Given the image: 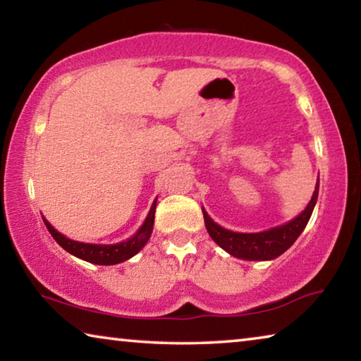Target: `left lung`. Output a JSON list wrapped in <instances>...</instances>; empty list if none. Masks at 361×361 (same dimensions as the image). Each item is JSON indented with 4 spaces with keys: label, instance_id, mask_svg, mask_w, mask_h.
Returning a JSON list of instances; mask_svg holds the SVG:
<instances>
[{
    "label": "left lung",
    "instance_id": "1",
    "mask_svg": "<svg viewBox=\"0 0 361 361\" xmlns=\"http://www.w3.org/2000/svg\"><path fill=\"white\" fill-rule=\"evenodd\" d=\"M319 180H317L315 191L312 194V199L307 204V207L299 213L296 218L291 221L285 223L277 228H272L269 231L262 232H253V234H243V232H234L221 228L213 219L207 215V212L202 210L205 228L215 243L226 250L229 255L235 256V258L247 259V261H267L274 259L285 253L293 243L296 242L299 234L307 226L310 215H312L314 207L317 204V197H319Z\"/></svg>",
    "mask_w": 361,
    "mask_h": 361
}]
</instances>
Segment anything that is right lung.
Segmentation results:
<instances>
[{
  "label": "right lung",
  "instance_id": "obj_1",
  "mask_svg": "<svg viewBox=\"0 0 361 361\" xmlns=\"http://www.w3.org/2000/svg\"><path fill=\"white\" fill-rule=\"evenodd\" d=\"M156 200L152 202L151 210L148 213V216H146L145 223L142 224V228H140L135 234L130 237V239L114 243V245H97V243H84V242L71 240L63 234H60V232L54 228V226H51V223H49L44 216H42V221H44L47 231L51 232L54 240H56L63 250H66V252L71 253L73 256H76V258L92 262V264H100V266L119 264V262L127 261L130 259L132 256H135L140 250L146 245V242H148L152 232V226H154Z\"/></svg>",
  "mask_w": 361,
  "mask_h": 361
}]
</instances>
